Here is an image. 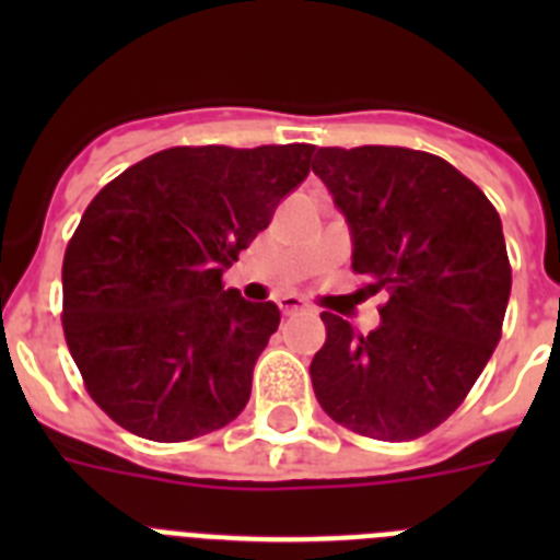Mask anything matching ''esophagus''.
Wrapping results in <instances>:
<instances>
[{
	"mask_svg": "<svg viewBox=\"0 0 560 560\" xmlns=\"http://www.w3.org/2000/svg\"><path fill=\"white\" fill-rule=\"evenodd\" d=\"M305 308H308V305H305V300H303V296L289 294V296H283V300H280V311H283L285 316H291V314H300V311H305Z\"/></svg>",
	"mask_w": 560,
	"mask_h": 560,
	"instance_id": "esophagus-1",
	"label": "esophagus"
}]
</instances>
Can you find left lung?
Masks as SVG:
<instances>
[{"label": "left lung", "mask_w": 560, "mask_h": 560, "mask_svg": "<svg viewBox=\"0 0 560 560\" xmlns=\"http://www.w3.org/2000/svg\"><path fill=\"white\" fill-rule=\"evenodd\" d=\"M311 167L348 219L353 271L387 291L368 336L323 311L316 400L364 438H423L471 393L502 336L511 260L499 212L427 151L319 148Z\"/></svg>", "instance_id": "left-lung-1"}]
</instances>
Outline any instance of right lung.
Wrapping results in <instances>:
<instances>
[{
    "instance_id": "right-lung-1",
    "label": "right lung",
    "mask_w": 560,
    "mask_h": 560,
    "mask_svg": "<svg viewBox=\"0 0 560 560\" xmlns=\"http://www.w3.org/2000/svg\"><path fill=\"white\" fill-rule=\"evenodd\" d=\"M314 145H179L108 182L63 255V336L97 407L182 443L244 412L280 325L221 275L311 171Z\"/></svg>"
}]
</instances>
